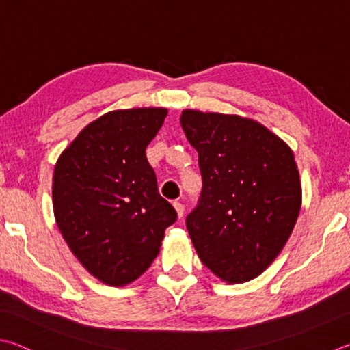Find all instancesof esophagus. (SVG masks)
I'll list each match as a JSON object with an SVG mask.
<instances>
[{
    "instance_id": "34e87169",
    "label": "esophagus",
    "mask_w": 350,
    "mask_h": 350,
    "mask_svg": "<svg viewBox=\"0 0 350 350\" xmlns=\"http://www.w3.org/2000/svg\"><path fill=\"white\" fill-rule=\"evenodd\" d=\"M173 206H174V209H176L177 215H179V217H182V215H183V211H185V206H183L182 203H180V202H177V200L173 203Z\"/></svg>"
}]
</instances>
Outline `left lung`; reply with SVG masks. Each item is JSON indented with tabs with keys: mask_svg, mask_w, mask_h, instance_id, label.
<instances>
[{
	"mask_svg": "<svg viewBox=\"0 0 350 350\" xmlns=\"http://www.w3.org/2000/svg\"><path fill=\"white\" fill-rule=\"evenodd\" d=\"M199 153L202 193L187 228L202 263L226 283L262 274L288 241L301 206L294 153L256 120L183 110Z\"/></svg>",
	"mask_w": 350,
	"mask_h": 350,
	"instance_id": "1",
	"label": "left lung"
}]
</instances>
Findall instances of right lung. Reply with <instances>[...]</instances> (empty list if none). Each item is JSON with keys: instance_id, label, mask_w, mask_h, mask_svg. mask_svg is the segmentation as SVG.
I'll return each mask as SVG.
<instances>
[{"instance_id": "1", "label": "right lung", "mask_w": 350, "mask_h": 350, "mask_svg": "<svg viewBox=\"0 0 350 350\" xmlns=\"http://www.w3.org/2000/svg\"><path fill=\"white\" fill-rule=\"evenodd\" d=\"M168 110H114L88 124L53 173L56 225L81 265L105 284L141 277L159 254L176 209L157 191L145 148Z\"/></svg>"}]
</instances>
